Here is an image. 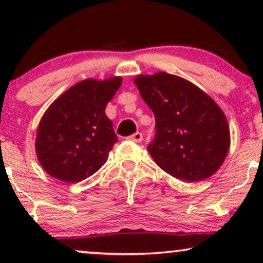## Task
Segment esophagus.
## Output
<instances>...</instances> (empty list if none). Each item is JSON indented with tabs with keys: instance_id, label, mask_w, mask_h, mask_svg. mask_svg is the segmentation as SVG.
<instances>
[{
	"instance_id": "esophagus-1",
	"label": "esophagus",
	"mask_w": 263,
	"mask_h": 263,
	"mask_svg": "<svg viewBox=\"0 0 263 263\" xmlns=\"http://www.w3.org/2000/svg\"><path fill=\"white\" fill-rule=\"evenodd\" d=\"M129 140H132V141H134V142H141L142 141V139H143V136H142V134L141 133H135V134H133V135H130L128 138Z\"/></svg>"
}]
</instances>
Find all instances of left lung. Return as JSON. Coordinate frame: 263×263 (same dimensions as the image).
Wrapping results in <instances>:
<instances>
[{
  "label": "left lung",
  "instance_id": "left-lung-1",
  "mask_svg": "<svg viewBox=\"0 0 263 263\" xmlns=\"http://www.w3.org/2000/svg\"><path fill=\"white\" fill-rule=\"evenodd\" d=\"M134 82L156 117V136L147 149L158 166L184 182L215 174L230 148L220 106L190 81L164 71L139 75Z\"/></svg>",
  "mask_w": 263,
  "mask_h": 263
}]
</instances>
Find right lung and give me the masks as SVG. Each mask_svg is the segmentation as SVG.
I'll use <instances>...</instances> for the list:
<instances>
[{
    "label": "right lung",
    "instance_id": "add662e5",
    "mask_svg": "<svg viewBox=\"0 0 263 263\" xmlns=\"http://www.w3.org/2000/svg\"><path fill=\"white\" fill-rule=\"evenodd\" d=\"M122 84L115 77L82 80L61 95L39 122L35 152L43 168L53 178L78 183L105 164L117 142L106 104Z\"/></svg>",
    "mask_w": 263,
    "mask_h": 263
}]
</instances>
